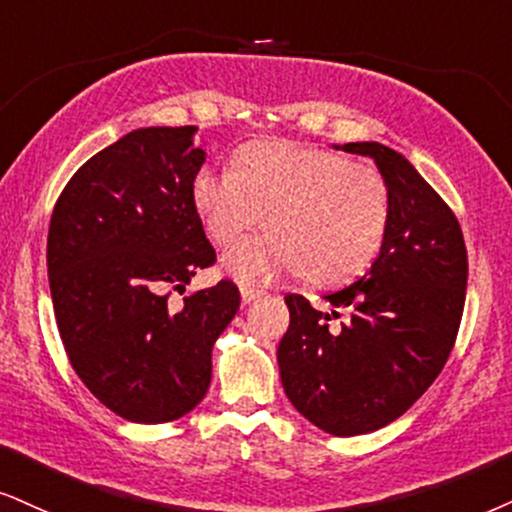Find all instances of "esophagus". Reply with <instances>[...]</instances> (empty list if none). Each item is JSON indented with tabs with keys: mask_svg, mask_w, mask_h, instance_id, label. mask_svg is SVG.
<instances>
[{
	"mask_svg": "<svg viewBox=\"0 0 512 512\" xmlns=\"http://www.w3.org/2000/svg\"><path fill=\"white\" fill-rule=\"evenodd\" d=\"M263 294H266V292H263V289H251V287H244V289H242V304H244V306L254 304V301L261 299Z\"/></svg>",
	"mask_w": 512,
	"mask_h": 512,
	"instance_id": "esophagus-1",
	"label": "esophagus"
}]
</instances>
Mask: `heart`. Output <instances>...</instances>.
Masks as SVG:
<instances>
[{
  "label": "heart",
  "mask_w": 512,
  "mask_h": 512,
  "mask_svg": "<svg viewBox=\"0 0 512 512\" xmlns=\"http://www.w3.org/2000/svg\"><path fill=\"white\" fill-rule=\"evenodd\" d=\"M189 197L220 246L239 242L266 216L268 239L223 258L225 273L246 287L304 273L315 285L351 280L382 249L391 218L380 170L285 140L249 144L235 170L199 168Z\"/></svg>",
  "instance_id": "obj_1"
}]
</instances>
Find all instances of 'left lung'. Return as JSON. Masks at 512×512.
I'll return each instance as SVG.
<instances>
[{"instance_id": "1", "label": "left lung", "mask_w": 512, "mask_h": 512, "mask_svg": "<svg viewBox=\"0 0 512 512\" xmlns=\"http://www.w3.org/2000/svg\"><path fill=\"white\" fill-rule=\"evenodd\" d=\"M332 147L375 161L391 194L389 230L368 273L325 296L330 313L285 296L277 365L306 420L353 437L401 418L437 380L463 315L468 251L451 208L406 156L380 142Z\"/></svg>"}]
</instances>
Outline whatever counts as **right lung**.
Instances as JSON below:
<instances>
[{
  "label": "right lung",
  "instance_id": "add662e5",
  "mask_svg": "<svg viewBox=\"0 0 512 512\" xmlns=\"http://www.w3.org/2000/svg\"><path fill=\"white\" fill-rule=\"evenodd\" d=\"M197 125L137 128L73 175L52 213L47 270L56 325L85 387L130 422L178 420L204 399L211 351L239 308L232 282L168 306L216 261L189 187Z\"/></svg>",
  "mask_w": 512,
  "mask_h": 512
}]
</instances>
